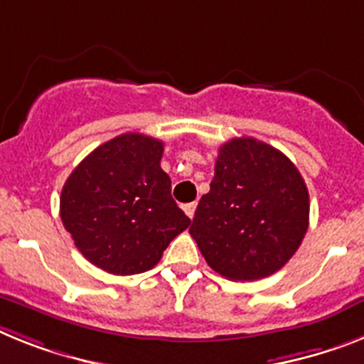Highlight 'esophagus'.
<instances>
[{"label": "esophagus", "mask_w": 364, "mask_h": 364, "mask_svg": "<svg viewBox=\"0 0 364 364\" xmlns=\"http://www.w3.org/2000/svg\"><path fill=\"white\" fill-rule=\"evenodd\" d=\"M183 210L187 213L188 218H194V213H196V201H192V203H187V205H183Z\"/></svg>", "instance_id": "obj_1"}]
</instances>
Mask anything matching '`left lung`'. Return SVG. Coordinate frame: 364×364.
<instances>
[{
	"instance_id": "8db88e82",
	"label": "left lung",
	"mask_w": 364,
	"mask_h": 364,
	"mask_svg": "<svg viewBox=\"0 0 364 364\" xmlns=\"http://www.w3.org/2000/svg\"><path fill=\"white\" fill-rule=\"evenodd\" d=\"M307 228L309 192L291 159L250 136L220 148L191 225L213 270L231 281L272 276L300 248Z\"/></svg>"
}]
</instances>
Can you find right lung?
Masks as SVG:
<instances>
[{
    "instance_id": "1",
    "label": "right lung",
    "mask_w": 364,
    "mask_h": 364,
    "mask_svg": "<svg viewBox=\"0 0 364 364\" xmlns=\"http://www.w3.org/2000/svg\"><path fill=\"white\" fill-rule=\"evenodd\" d=\"M163 151L161 140L125 133L97 146L64 183L63 224L97 268L114 276L149 270L191 225L170 194Z\"/></svg>"
}]
</instances>
